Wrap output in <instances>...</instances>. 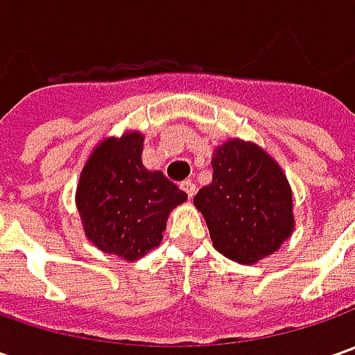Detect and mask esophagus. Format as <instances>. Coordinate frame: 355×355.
<instances>
[{"mask_svg":"<svg viewBox=\"0 0 355 355\" xmlns=\"http://www.w3.org/2000/svg\"><path fill=\"white\" fill-rule=\"evenodd\" d=\"M182 189H184L185 193H187V198H189V199L196 196V184H193L191 180H187V182H184V184H182Z\"/></svg>","mask_w":355,"mask_h":355,"instance_id":"1","label":"esophagus"}]
</instances>
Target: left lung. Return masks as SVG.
Instances as JSON below:
<instances>
[{"instance_id": "left-lung-1", "label": "left lung", "mask_w": 355, "mask_h": 355, "mask_svg": "<svg viewBox=\"0 0 355 355\" xmlns=\"http://www.w3.org/2000/svg\"><path fill=\"white\" fill-rule=\"evenodd\" d=\"M213 182L193 205L203 213L213 247L239 265L268 257L293 235V191L280 166L257 144L227 140L215 148Z\"/></svg>"}]
</instances>
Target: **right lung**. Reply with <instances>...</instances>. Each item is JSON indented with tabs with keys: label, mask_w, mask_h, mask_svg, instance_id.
Listing matches in <instances>:
<instances>
[{
	"label": "right lung",
	"mask_w": 355,
	"mask_h": 355,
	"mask_svg": "<svg viewBox=\"0 0 355 355\" xmlns=\"http://www.w3.org/2000/svg\"><path fill=\"white\" fill-rule=\"evenodd\" d=\"M144 136L126 132L98 144L80 171L76 207L85 235L103 252L136 261L157 247L173 207L187 196L142 164Z\"/></svg>",
	"instance_id": "add662e5"
}]
</instances>
